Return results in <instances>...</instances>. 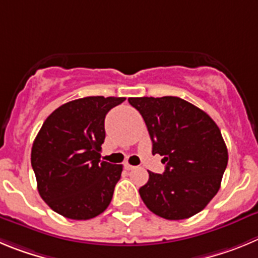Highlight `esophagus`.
Returning a JSON list of instances; mask_svg holds the SVG:
<instances>
[{"label":"esophagus","instance_id":"1","mask_svg":"<svg viewBox=\"0 0 258 258\" xmlns=\"http://www.w3.org/2000/svg\"><path fill=\"white\" fill-rule=\"evenodd\" d=\"M124 168H126L127 171H131V169L136 168V167H135V166H131V164H130V163H124Z\"/></svg>","mask_w":258,"mask_h":258}]
</instances>
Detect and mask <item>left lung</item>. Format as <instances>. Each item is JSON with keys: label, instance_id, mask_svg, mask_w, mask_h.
Segmentation results:
<instances>
[{"label": "left lung", "instance_id": "8db88e82", "mask_svg": "<svg viewBox=\"0 0 258 258\" xmlns=\"http://www.w3.org/2000/svg\"><path fill=\"white\" fill-rule=\"evenodd\" d=\"M143 115L153 154L163 155L162 173L149 172L139 189L145 206L166 220L201 212L217 194L227 166V148L215 120L176 96L130 97Z\"/></svg>", "mask_w": 258, "mask_h": 258}]
</instances>
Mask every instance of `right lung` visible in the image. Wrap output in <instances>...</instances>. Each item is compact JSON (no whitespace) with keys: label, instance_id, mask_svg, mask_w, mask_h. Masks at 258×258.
I'll list each match as a JSON object with an SVG mask.
<instances>
[{"label":"right lung","instance_id":"right-lung-1","mask_svg":"<svg viewBox=\"0 0 258 258\" xmlns=\"http://www.w3.org/2000/svg\"><path fill=\"white\" fill-rule=\"evenodd\" d=\"M126 97L89 96L51 113L32 146L39 196L72 220L94 219L108 208L122 164L100 161L106 113Z\"/></svg>","mask_w":258,"mask_h":258}]
</instances>
